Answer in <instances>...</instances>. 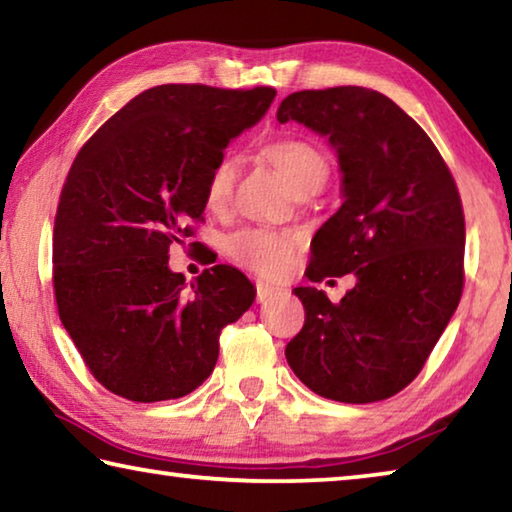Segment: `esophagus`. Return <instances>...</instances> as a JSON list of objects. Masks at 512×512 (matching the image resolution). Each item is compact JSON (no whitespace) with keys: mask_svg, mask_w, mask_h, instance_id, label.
Segmentation results:
<instances>
[{"mask_svg":"<svg viewBox=\"0 0 512 512\" xmlns=\"http://www.w3.org/2000/svg\"><path fill=\"white\" fill-rule=\"evenodd\" d=\"M275 291H277V289H275V287H271V284L257 282V302H264L266 298H271Z\"/></svg>","mask_w":512,"mask_h":512,"instance_id":"esophagus-1","label":"esophagus"}]
</instances>
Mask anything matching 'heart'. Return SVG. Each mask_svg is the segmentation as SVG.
Instances as JSON below:
<instances>
[{
    "label": "heart",
    "mask_w": 512,
    "mask_h": 512,
    "mask_svg": "<svg viewBox=\"0 0 512 512\" xmlns=\"http://www.w3.org/2000/svg\"><path fill=\"white\" fill-rule=\"evenodd\" d=\"M262 155L282 173L293 189H300L314 180H325L327 162L318 146L302 137H275L262 146ZM235 183V164L223 158L207 171L203 185L205 207L214 214L225 212ZM305 246V237L296 230L273 228H241L225 239V255L246 271L277 280L287 275Z\"/></svg>",
    "instance_id": "obj_1"
}]
</instances>
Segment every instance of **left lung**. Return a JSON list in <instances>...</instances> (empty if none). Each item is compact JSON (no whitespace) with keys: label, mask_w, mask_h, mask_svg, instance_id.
Instances as JSON below:
<instances>
[{"label":"left lung","mask_w":512,"mask_h":512,"mask_svg":"<svg viewBox=\"0 0 512 512\" xmlns=\"http://www.w3.org/2000/svg\"><path fill=\"white\" fill-rule=\"evenodd\" d=\"M329 137L343 205L311 241V282L354 273L341 302L293 289L305 325L287 361L316 395L388 400L420 375L463 293L465 216L452 171L429 135L384 94L357 85L293 92L277 121Z\"/></svg>","instance_id":"obj_1"}]
</instances>
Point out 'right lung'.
I'll list each match as a JSON object with an SVG mask.
<instances>
[{"mask_svg": "<svg viewBox=\"0 0 512 512\" xmlns=\"http://www.w3.org/2000/svg\"><path fill=\"white\" fill-rule=\"evenodd\" d=\"M273 99L266 85H158L115 112L72 162L54 221V296L110 393L189 395L212 375L221 329L253 305V284L228 264L205 268L187 289L169 248L194 235L207 171Z\"/></svg>", "mask_w": 512, "mask_h": 512, "instance_id": "right-lung-1", "label": "right lung"}]
</instances>
